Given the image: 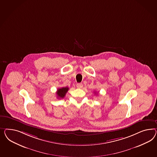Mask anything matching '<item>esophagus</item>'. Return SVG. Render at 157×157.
<instances>
[{
	"instance_id": "34e87169",
	"label": "esophagus",
	"mask_w": 157,
	"mask_h": 157,
	"mask_svg": "<svg viewBox=\"0 0 157 157\" xmlns=\"http://www.w3.org/2000/svg\"><path fill=\"white\" fill-rule=\"evenodd\" d=\"M76 87L79 89H81L83 87V85L82 83H77L76 84Z\"/></svg>"
}]
</instances>
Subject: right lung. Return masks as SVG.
I'll return each instance as SVG.
<instances>
[{"label":"right lung","instance_id":"1","mask_svg":"<svg viewBox=\"0 0 157 157\" xmlns=\"http://www.w3.org/2000/svg\"><path fill=\"white\" fill-rule=\"evenodd\" d=\"M68 87H62V88H60L58 89L57 91H56V95H57V97L58 98H63L64 97V96L66 95V94L67 93V92L68 90Z\"/></svg>","mask_w":157,"mask_h":157}]
</instances>
